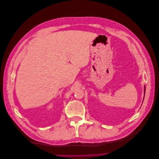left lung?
I'll return each mask as SVG.
<instances>
[{
  "mask_svg": "<svg viewBox=\"0 0 159 159\" xmlns=\"http://www.w3.org/2000/svg\"><path fill=\"white\" fill-rule=\"evenodd\" d=\"M145 92H146V87L144 86V94H145Z\"/></svg>",
  "mask_w": 159,
  "mask_h": 159,
  "instance_id": "8db88e82",
  "label": "left lung"
}]
</instances>
